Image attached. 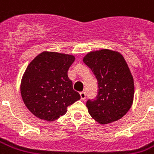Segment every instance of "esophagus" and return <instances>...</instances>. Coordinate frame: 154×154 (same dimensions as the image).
Returning <instances> with one entry per match:
<instances>
[{"instance_id":"esophagus-1","label":"esophagus","mask_w":154,"mask_h":154,"mask_svg":"<svg viewBox=\"0 0 154 154\" xmlns=\"http://www.w3.org/2000/svg\"><path fill=\"white\" fill-rule=\"evenodd\" d=\"M80 96H81V99H82V101H85V97H86V95H85V92H81V93H80Z\"/></svg>"}]
</instances>
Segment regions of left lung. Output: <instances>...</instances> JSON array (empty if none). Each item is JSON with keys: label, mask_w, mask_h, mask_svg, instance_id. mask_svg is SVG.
<instances>
[{"label": "left lung", "mask_w": 154, "mask_h": 154, "mask_svg": "<svg viewBox=\"0 0 154 154\" xmlns=\"http://www.w3.org/2000/svg\"><path fill=\"white\" fill-rule=\"evenodd\" d=\"M83 61L98 82L96 99L86 102L89 113L101 125L118 121L131 108L134 97V77L124 57L105 49L89 52Z\"/></svg>", "instance_id": "8db88e82"}]
</instances>
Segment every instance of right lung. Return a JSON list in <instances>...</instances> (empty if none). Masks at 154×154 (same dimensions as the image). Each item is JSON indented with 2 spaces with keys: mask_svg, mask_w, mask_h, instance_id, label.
I'll return each instance as SVG.
<instances>
[{
  "mask_svg": "<svg viewBox=\"0 0 154 154\" xmlns=\"http://www.w3.org/2000/svg\"><path fill=\"white\" fill-rule=\"evenodd\" d=\"M74 60L70 54L45 51L29 64L20 82V94L34 116L53 122L66 113L68 106L81 99L68 77Z\"/></svg>",
  "mask_w": 154,
  "mask_h": 154,
  "instance_id": "add662e5",
  "label": "right lung"
}]
</instances>
